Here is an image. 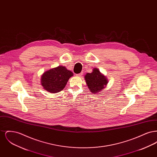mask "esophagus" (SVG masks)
Returning <instances> with one entry per match:
<instances>
[{
    "instance_id": "34e87169",
    "label": "esophagus",
    "mask_w": 157,
    "mask_h": 157,
    "mask_svg": "<svg viewBox=\"0 0 157 157\" xmlns=\"http://www.w3.org/2000/svg\"><path fill=\"white\" fill-rule=\"evenodd\" d=\"M82 75H83V72H81V73H80V74H77L76 76H79V77H81V76H82Z\"/></svg>"
}]
</instances>
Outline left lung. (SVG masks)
Wrapping results in <instances>:
<instances>
[{"mask_svg": "<svg viewBox=\"0 0 157 157\" xmlns=\"http://www.w3.org/2000/svg\"><path fill=\"white\" fill-rule=\"evenodd\" d=\"M85 79L90 92L95 94L105 88L108 83L107 78L96 67L93 69L91 73L85 75Z\"/></svg>", "mask_w": 157, "mask_h": 157, "instance_id": "left-lung-1", "label": "left lung"}]
</instances>
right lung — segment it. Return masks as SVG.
<instances>
[{"label":"right lung","mask_w":157,"mask_h":157,"mask_svg":"<svg viewBox=\"0 0 157 157\" xmlns=\"http://www.w3.org/2000/svg\"><path fill=\"white\" fill-rule=\"evenodd\" d=\"M74 74L63 66H58L49 69L41 76V85L45 90L52 94L63 90L69 78Z\"/></svg>","instance_id":"obj_1"}]
</instances>
